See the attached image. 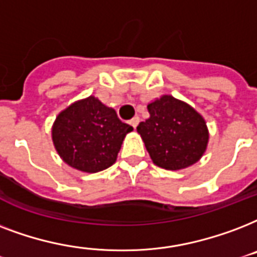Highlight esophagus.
<instances>
[{"mask_svg": "<svg viewBox=\"0 0 257 257\" xmlns=\"http://www.w3.org/2000/svg\"><path fill=\"white\" fill-rule=\"evenodd\" d=\"M138 123H139V118H138V116H135V118H133V119H131V120H130V124H131V126H133V127H134V128H135V127H137V126H138Z\"/></svg>", "mask_w": 257, "mask_h": 257, "instance_id": "obj_1", "label": "esophagus"}]
</instances>
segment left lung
Wrapping results in <instances>:
<instances>
[{
	"label": "left lung",
	"instance_id": "1",
	"mask_svg": "<svg viewBox=\"0 0 257 257\" xmlns=\"http://www.w3.org/2000/svg\"><path fill=\"white\" fill-rule=\"evenodd\" d=\"M147 111L150 116L139 123L137 131L158 168L181 170L201 160L209 130L200 112L172 95L150 101Z\"/></svg>",
	"mask_w": 257,
	"mask_h": 257
}]
</instances>
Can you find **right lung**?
Segmentation results:
<instances>
[{
    "label": "right lung",
    "mask_w": 257,
    "mask_h": 257,
    "mask_svg": "<svg viewBox=\"0 0 257 257\" xmlns=\"http://www.w3.org/2000/svg\"><path fill=\"white\" fill-rule=\"evenodd\" d=\"M133 130L118 118L114 108L91 95L73 101L57 115L52 142L68 166L83 173H97L115 164L123 139Z\"/></svg>",
    "instance_id": "1"
}]
</instances>
